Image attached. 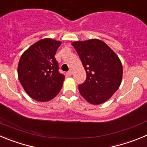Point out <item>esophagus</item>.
<instances>
[{"mask_svg": "<svg viewBox=\"0 0 147 147\" xmlns=\"http://www.w3.org/2000/svg\"><path fill=\"white\" fill-rule=\"evenodd\" d=\"M72 72H73V70H72V69H69V70L68 71V72H67V76H71V75H72Z\"/></svg>", "mask_w": 147, "mask_h": 147, "instance_id": "obj_1", "label": "esophagus"}]
</instances>
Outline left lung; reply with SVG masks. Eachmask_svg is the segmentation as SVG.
I'll list each match as a JSON object with an SVG mask.
<instances>
[{
	"label": "left lung",
	"instance_id": "obj_1",
	"mask_svg": "<svg viewBox=\"0 0 147 147\" xmlns=\"http://www.w3.org/2000/svg\"><path fill=\"white\" fill-rule=\"evenodd\" d=\"M86 72V80L78 86L82 96L90 104L101 105L120 87L123 65L117 55L102 40L91 39L72 43Z\"/></svg>",
	"mask_w": 147,
	"mask_h": 147
}]
</instances>
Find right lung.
Wrapping results in <instances>:
<instances>
[{
	"label": "right lung",
	"instance_id": "add662e5",
	"mask_svg": "<svg viewBox=\"0 0 147 147\" xmlns=\"http://www.w3.org/2000/svg\"><path fill=\"white\" fill-rule=\"evenodd\" d=\"M61 41L44 38L27 49L18 64V78L27 94L38 101H48L59 93L64 75L55 59Z\"/></svg>",
	"mask_w": 147,
	"mask_h": 147
}]
</instances>
